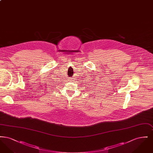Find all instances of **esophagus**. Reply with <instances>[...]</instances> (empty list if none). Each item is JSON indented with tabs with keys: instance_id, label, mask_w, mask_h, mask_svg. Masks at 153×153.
<instances>
[{
	"instance_id": "1",
	"label": "esophagus",
	"mask_w": 153,
	"mask_h": 153,
	"mask_svg": "<svg viewBox=\"0 0 153 153\" xmlns=\"http://www.w3.org/2000/svg\"><path fill=\"white\" fill-rule=\"evenodd\" d=\"M73 81V79H72H72L71 80V81Z\"/></svg>"
}]
</instances>
